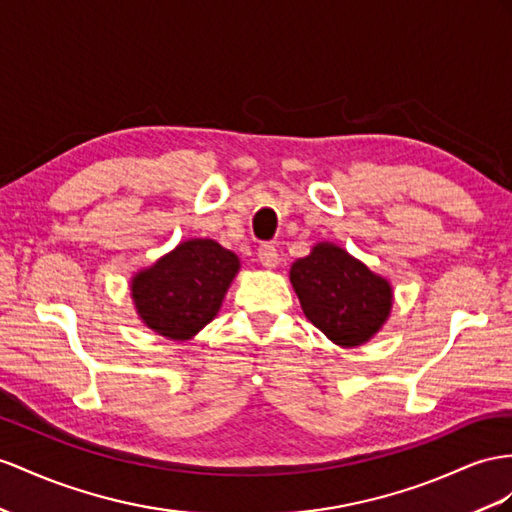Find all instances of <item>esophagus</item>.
Segmentation results:
<instances>
[{"mask_svg": "<svg viewBox=\"0 0 512 512\" xmlns=\"http://www.w3.org/2000/svg\"><path fill=\"white\" fill-rule=\"evenodd\" d=\"M257 259H259V264L261 266H266V268H274L279 264V251H277V246L274 244H261L259 248H257Z\"/></svg>", "mask_w": 512, "mask_h": 512, "instance_id": "esophagus-1", "label": "esophagus"}]
</instances>
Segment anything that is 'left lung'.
<instances>
[{"label": "left lung", "mask_w": 512, "mask_h": 512, "mask_svg": "<svg viewBox=\"0 0 512 512\" xmlns=\"http://www.w3.org/2000/svg\"><path fill=\"white\" fill-rule=\"evenodd\" d=\"M290 281L309 322L339 346L368 342L389 316V283L335 244L294 261Z\"/></svg>", "instance_id": "obj_1"}]
</instances>
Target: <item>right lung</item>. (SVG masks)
<instances>
[{
    "label": "right lung",
    "instance_id": "1",
    "mask_svg": "<svg viewBox=\"0 0 512 512\" xmlns=\"http://www.w3.org/2000/svg\"><path fill=\"white\" fill-rule=\"evenodd\" d=\"M240 259L214 240H190L136 274L131 294L149 329L190 339L214 320Z\"/></svg>",
    "mask_w": 512,
    "mask_h": 512
}]
</instances>
